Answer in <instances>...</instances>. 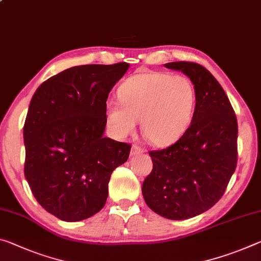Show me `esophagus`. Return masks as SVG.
Instances as JSON below:
<instances>
[{"instance_id": "esophagus-1", "label": "esophagus", "mask_w": 261, "mask_h": 261, "mask_svg": "<svg viewBox=\"0 0 261 261\" xmlns=\"http://www.w3.org/2000/svg\"><path fill=\"white\" fill-rule=\"evenodd\" d=\"M143 152H144L143 148H140V147L136 146V145H134V146H132V148H131V155L132 156L138 155V154H140V153H143Z\"/></svg>"}]
</instances>
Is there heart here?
I'll return each instance as SVG.
<instances>
[{
  "instance_id": "heart-1",
  "label": "heart",
  "mask_w": 261,
  "mask_h": 261,
  "mask_svg": "<svg viewBox=\"0 0 261 261\" xmlns=\"http://www.w3.org/2000/svg\"><path fill=\"white\" fill-rule=\"evenodd\" d=\"M119 102L108 101L107 123L119 138L135 131L140 119L142 132L154 146L176 142L192 123L196 94L184 75L144 72L127 77L118 88Z\"/></svg>"
}]
</instances>
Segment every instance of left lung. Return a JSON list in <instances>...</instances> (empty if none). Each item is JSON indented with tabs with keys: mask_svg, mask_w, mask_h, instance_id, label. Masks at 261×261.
I'll return each instance as SVG.
<instances>
[{
	"mask_svg": "<svg viewBox=\"0 0 261 261\" xmlns=\"http://www.w3.org/2000/svg\"><path fill=\"white\" fill-rule=\"evenodd\" d=\"M196 94L192 123L175 144L151 151L153 168L143 182L146 204L168 220H188L220 200L237 166L238 124L224 89L203 66L175 61Z\"/></svg>",
	"mask_w": 261,
	"mask_h": 261,
	"instance_id": "8db88e82",
	"label": "left lung"
}]
</instances>
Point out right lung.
Segmentation results:
<instances>
[{"label":"right lung","mask_w":261,"mask_h":261,"mask_svg":"<svg viewBox=\"0 0 261 261\" xmlns=\"http://www.w3.org/2000/svg\"><path fill=\"white\" fill-rule=\"evenodd\" d=\"M129 64L82 65L43 82L29 106L24 175L38 203L65 222L105 206L116 167L131 145L105 137L108 95Z\"/></svg>","instance_id":"right-lung-1"}]
</instances>
